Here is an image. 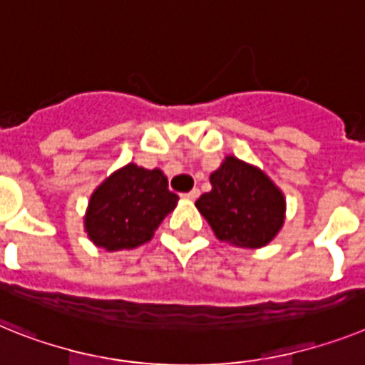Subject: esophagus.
<instances>
[{"label": "esophagus", "instance_id": "esophagus-1", "mask_svg": "<svg viewBox=\"0 0 365 365\" xmlns=\"http://www.w3.org/2000/svg\"><path fill=\"white\" fill-rule=\"evenodd\" d=\"M198 197H200V191H198V189H192V191H189L183 195V198H187V200H197Z\"/></svg>", "mask_w": 365, "mask_h": 365}]
</instances>
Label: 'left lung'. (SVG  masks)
Returning <instances> with one entry per match:
<instances>
[{
    "label": "left lung",
    "instance_id": "1",
    "mask_svg": "<svg viewBox=\"0 0 365 365\" xmlns=\"http://www.w3.org/2000/svg\"><path fill=\"white\" fill-rule=\"evenodd\" d=\"M211 191L197 200L217 240L243 249L271 243L286 219V198L267 174L228 155L210 176Z\"/></svg>",
    "mask_w": 365,
    "mask_h": 365
}]
</instances>
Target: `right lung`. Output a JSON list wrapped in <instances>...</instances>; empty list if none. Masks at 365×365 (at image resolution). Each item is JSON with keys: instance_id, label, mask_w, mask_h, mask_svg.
<instances>
[{"instance_id": "add662e5", "label": "right lung", "mask_w": 365, "mask_h": 365, "mask_svg": "<svg viewBox=\"0 0 365 365\" xmlns=\"http://www.w3.org/2000/svg\"><path fill=\"white\" fill-rule=\"evenodd\" d=\"M178 195L159 168L125 165L107 178L88 200L85 232L96 247L135 249L152 240L161 220L176 207Z\"/></svg>"}]
</instances>
